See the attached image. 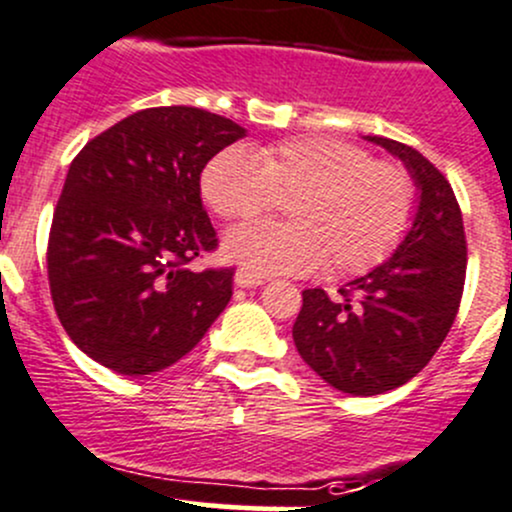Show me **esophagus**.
<instances>
[{
	"label": "esophagus",
	"instance_id": "34e87169",
	"mask_svg": "<svg viewBox=\"0 0 512 512\" xmlns=\"http://www.w3.org/2000/svg\"><path fill=\"white\" fill-rule=\"evenodd\" d=\"M234 281H236V286H239V288H258V286H263V283H266V278H261V276H256V273H249V271H244V268H239V271H236V276H234Z\"/></svg>",
	"mask_w": 512,
	"mask_h": 512
}]
</instances>
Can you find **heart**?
Instances as JSON below:
<instances>
[{
    "mask_svg": "<svg viewBox=\"0 0 512 512\" xmlns=\"http://www.w3.org/2000/svg\"><path fill=\"white\" fill-rule=\"evenodd\" d=\"M202 194L229 221H249L291 197L288 224L224 236V256L256 276H303L325 263L333 273L365 271L402 241L416 207L404 167L333 138L224 147L204 167Z\"/></svg>",
    "mask_w": 512,
    "mask_h": 512,
    "instance_id": "obj_1",
    "label": "heart"
}]
</instances>
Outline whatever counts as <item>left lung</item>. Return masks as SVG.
I'll return each mask as SVG.
<instances>
[{"label":"left lung","instance_id":"left-lung-1","mask_svg":"<svg viewBox=\"0 0 512 512\" xmlns=\"http://www.w3.org/2000/svg\"><path fill=\"white\" fill-rule=\"evenodd\" d=\"M404 162L416 187L412 229L392 258L328 298L303 291L293 325L300 357L330 387L374 397L416 377L449 335L466 281V234L446 177L414 147L367 135Z\"/></svg>","mask_w":512,"mask_h":512}]
</instances>
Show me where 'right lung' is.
Listing matches in <instances>:
<instances>
[{"mask_svg":"<svg viewBox=\"0 0 512 512\" xmlns=\"http://www.w3.org/2000/svg\"><path fill=\"white\" fill-rule=\"evenodd\" d=\"M244 135L217 113L167 105L128 115L78 152L46 251L56 315L78 350L138 377L175 365L212 328L234 268H189L217 249L199 177Z\"/></svg>","mask_w":512,"mask_h":512,"instance_id":"obj_1","label":"right lung"}]
</instances>
